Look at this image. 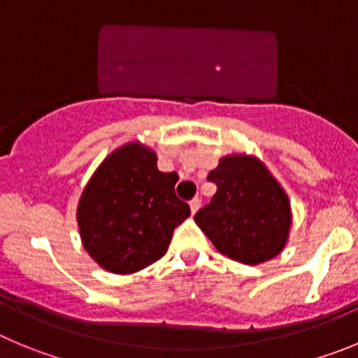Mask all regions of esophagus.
Masks as SVG:
<instances>
[{
	"label": "esophagus",
	"instance_id": "34e87169",
	"mask_svg": "<svg viewBox=\"0 0 358 358\" xmlns=\"http://www.w3.org/2000/svg\"><path fill=\"white\" fill-rule=\"evenodd\" d=\"M189 206H190V212L196 213V212H198V210H199V206H201V199L194 198V199H192V201L189 203Z\"/></svg>",
	"mask_w": 358,
	"mask_h": 358
}]
</instances>
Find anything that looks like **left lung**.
Here are the masks:
<instances>
[{
  "instance_id": "obj_1",
  "label": "left lung",
  "mask_w": 358,
  "mask_h": 358,
  "mask_svg": "<svg viewBox=\"0 0 358 358\" xmlns=\"http://www.w3.org/2000/svg\"><path fill=\"white\" fill-rule=\"evenodd\" d=\"M208 180L217 192L194 220L220 255L245 265L280 255L292 228V206L265 164L245 153L226 155Z\"/></svg>"
}]
</instances>
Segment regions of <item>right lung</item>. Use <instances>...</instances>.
<instances>
[{
    "instance_id": "add662e5",
    "label": "right lung",
    "mask_w": 358,
    "mask_h": 358,
    "mask_svg": "<svg viewBox=\"0 0 358 358\" xmlns=\"http://www.w3.org/2000/svg\"><path fill=\"white\" fill-rule=\"evenodd\" d=\"M176 173L157 168L152 148L134 141L100 164L83 190L78 226L83 247L113 273H134L162 258L173 231L190 215L176 198Z\"/></svg>"
}]
</instances>
